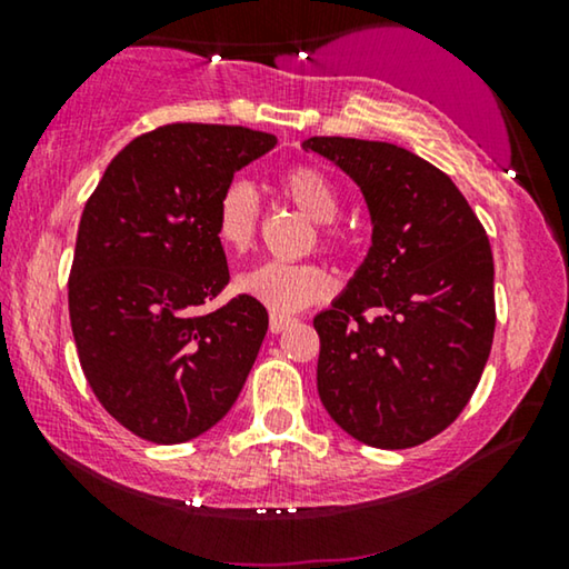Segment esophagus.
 Segmentation results:
<instances>
[{"label": "esophagus", "mask_w": 569, "mask_h": 569, "mask_svg": "<svg viewBox=\"0 0 569 569\" xmlns=\"http://www.w3.org/2000/svg\"><path fill=\"white\" fill-rule=\"evenodd\" d=\"M295 318L292 316H284V313H271L269 316V331L271 333H282L287 326H292Z\"/></svg>", "instance_id": "obj_1"}]
</instances>
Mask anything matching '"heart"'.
Wrapping results in <instances>:
<instances>
[{
    "instance_id": "b5f03b06",
    "label": "heart",
    "mask_w": 569,
    "mask_h": 569,
    "mask_svg": "<svg viewBox=\"0 0 569 569\" xmlns=\"http://www.w3.org/2000/svg\"><path fill=\"white\" fill-rule=\"evenodd\" d=\"M277 191L284 201L298 207L302 214L318 222V248L326 253L341 256L347 251V236L339 228L337 217L341 199L331 178L316 166H292L277 176ZM261 204L253 186L230 181L220 191L214 204V236L230 253H246L259 236ZM238 292L259 300L274 313H292L331 295V274L321 263H279L263 261L246 269L236 279Z\"/></svg>"
}]
</instances>
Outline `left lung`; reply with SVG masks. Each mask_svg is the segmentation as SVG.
<instances>
[{"label": "left lung", "instance_id": "8db88e82", "mask_svg": "<svg viewBox=\"0 0 569 569\" xmlns=\"http://www.w3.org/2000/svg\"><path fill=\"white\" fill-rule=\"evenodd\" d=\"M352 176L372 217L368 259L313 318L318 396L365 446H422L477 391L495 339V261L456 183L403 147L310 137Z\"/></svg>", "mask_w": 569, "mask_h": 569}]
</instances>
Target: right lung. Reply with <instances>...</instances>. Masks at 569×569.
Masks as SVG:
<instances>
[{
	"mask_svg": "<svg viewBox=\"0 0 569 569\" xmlns=\"http://www.w3.org/2000/svg\"><path fill=\"white\" fill-rule=\"evenodd\" d=\"M274 134L166 123L111 160L82 209L69 321L84 378L116 422L176 446L228 415L269 329L267 308L230 282L214 204Z\"/></svg>",
	"mask_w": 569,
	"mask_h": 569,
	"instance_id": "1",
	"label": "right lung"
}]
</instances>
